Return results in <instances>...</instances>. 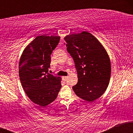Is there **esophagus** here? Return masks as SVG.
Here are the masks:
<instances>
[{
    "mask_svg": "<svg viewBox=\"0 0 133 133\" xmlns=\"http://www.w3.org/2000/svg\"><path fill=\"white\" fill-rule=\"evenodd\" d=\"M68 76H65V77H63V79H64V80H65V81H66L67 79H68Z\"/></svg>",
    "mask_w": 133,
    "mask_h": 133,
    "instance_id": "esophagus-1",
    "label": "esophagus"
}]
</instances>
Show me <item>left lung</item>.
I'll return each instance as SVG.
<instances>
[{
  "label": "left lung",
  "instance_id": "obj_1",
  "mask_svg": "<svg viewBox=\"0 0 133 133\" xmlns=\"http://www.w3.org/2000/svg\"><path fill=\"white\" fill-rule=\"evenodd\" d=\"M64 40L77 72L78 82L73 91L80 98L93 102L103 95L109 83V56L99 41L88 32L68 35Z\"/></svg>",
  "mask_w": 133,
  "mask_h": 133
}]
</instances>
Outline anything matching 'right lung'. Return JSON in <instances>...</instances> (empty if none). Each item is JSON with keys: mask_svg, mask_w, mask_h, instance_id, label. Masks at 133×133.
Masks as SVG:
<instances>
[{"mask_svg": "<svg viewBox=\"0 0 133 133\" xmlns=\"http://www.w3.org/2000/svg\"><path fill=\"white\" fill-rule=\"evenodd\" d=\"M59 41V36H37L25 47L20 59L23 89L33 103L42 107L54 101L61 88V78L48 72L51 55Z\"/></svg>", "mask_w": 133, "mask_h": 133, "instance_id": "add662e5", "label": "right lung"}]
</instances>
